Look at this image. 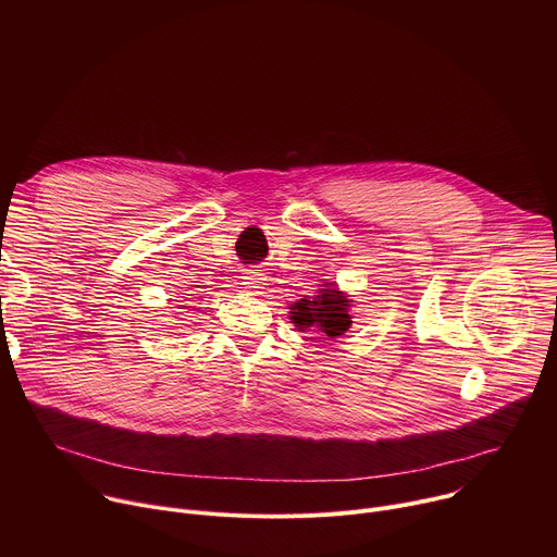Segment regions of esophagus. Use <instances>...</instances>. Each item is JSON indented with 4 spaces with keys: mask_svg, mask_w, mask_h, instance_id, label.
Listing matches in <instances>:
<instances>
[{
    "mask_svg": "<svg viewBox=\"0 0 557 557\" xmlns=\"http://www.w3.org/2000/svg\"><path fill=\"white\" fill-rule=\"evenodd\" d=\"M245 284L249 290H260V288H264V275L258 273L256 269H249L245 275Z\"/></svg>",
    "mask_w": 557,
    "mask_h": 557,
    "instance_id": "esophagus-1",
    "label": "esophagus"
}]
</instances>
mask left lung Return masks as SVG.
<instances>
[{"instance_id":"8db88e82","label":"left lung","mask_w":557,"mask_h":557,"mask_svg":"<svg viewBox=\"0 0 557 557\" xmlns=\"http://www.w3.org/2000/svg\"><path fill=\"white\" fill-rule=\"evenodd\" d=\"M348 299L337 288H322L320 295L299 299L290 310V320L297 329H320L326 337H339L350 329Z\"/></svg>"}]
</instances>
